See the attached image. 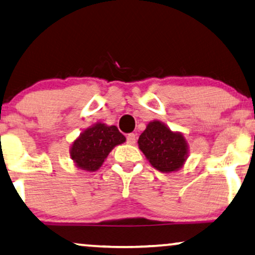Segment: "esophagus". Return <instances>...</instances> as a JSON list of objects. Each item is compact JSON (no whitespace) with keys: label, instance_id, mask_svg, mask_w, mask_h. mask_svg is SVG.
<instances>
[{"label":"esophagus","instance_id":"1","mask_svg":"<svg viewBox=\"0 0 255 255\" xmlns=\"http://www.w3.org/2000/svg\"><path fill=\"white\" fill-rule=\"evenodd\" d=\"M135 140H137V137H135V134H134V133H130V134H128V137H127V141H128V144H130V145H134V144H135Z\"/></svg>","mask_w":255,"mask_h":255}]
</instances>
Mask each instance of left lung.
<instances>
[{"label":"left lung","instance_id":"left-lung-1","mask_svg":"<svg viewBox=\"0 0 255 255\" xmlns=\"http://www.w3.org/2000/svg\"><path fill=\"white\" fill-rule=\"evenodd\" d=\"M138 145L152 166L165 173L177 171L183 166L188 153L184 135L171 131L159 121L147 124L139 135Z\"/></svg>","mask_w":255,"mask_h":255}]
</instances>
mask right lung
<instances>
[{
  "mask_svg": "<svg viewBox=\"0 0 255 255\" xmlns=\"http://www.w3.org/2000/svg\"><path fill=\"white\" fill-rule=\"evenodd\" d=\"M125 141L117 127L97 123L89 128L74 141L70 148L71 159L76 166L88 172L98 170L116 145Z\"/></svg>",
  "mask_w": 255,
  "mask_h": 255,
  "instance_id": "right-lung-1",
  "label": "right lung"
}]
</instances>
